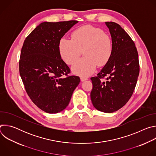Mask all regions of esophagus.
Returning <instances> with one entry per match:
<instances>
[{
  "mask_svg": "<svg viewBox=\"0 0 156 156\" xmlns=\"http://www.w3.org/2000/svg\"><path fill=\"white\" fill-rule=\"evenodd\" d=\"M81 81H86V80H87L88 79H87V78H86V77H81Z\"/></svg>",
  "mask_w": 156,
  "mask_h": 156,
  "instance_id": "esophagus-1",
  "label": "esophagus"
}]
</instances>
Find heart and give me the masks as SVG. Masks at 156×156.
Returning <instances> with one entry per match:
<instances>
[{
	"label": "heart",
	"mask_w": 156,
	"mask_h": 156,
	"mask_svg": "<svg viewBox=\"0 0 156 156\" xmlns=\"http://www.w3.org/2000/svg\"><path fill=\"white\" fill-rule=\"evenodd\" d=\"M58 49L62 60L73 64L83 52L84 57L78 60L72 66L74 74L86 77L95 71L97 66L105 65L113 54L111 37L101 29L87 25L75 30L72 39L62 37Z\"/></svg>",
	"instance_id": "1"
}]
</instances>
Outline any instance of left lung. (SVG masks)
Wrapping results in <instances>:
<instances>
[{
  "mask_svg": "<svg viewBox=\"0 0 156 156\" xmlns=\"http://www.w3.org/2000/svg\"><path fill=\"white\" fill-rule=\"evenodd\" d=\"M113 43V54L97 76L91 78V99L94 107L112 113L123 107L131 97L140 73L138 54L128 33L115 22H105ZM107 76V81L103 80Z\"/></svg>",
  "mask_w": 156,
  "mask_h": 156,
  "instance_id": "obj_1",
  "label": "left lung"
}]
</instances>
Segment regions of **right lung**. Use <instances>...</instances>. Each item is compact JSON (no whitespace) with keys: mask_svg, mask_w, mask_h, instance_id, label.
Instances as JSON below:
<instances>
[{"mask_svg":"<svg viewBox=\"0 0 156 156\" xmlns=\"http://www.w3.org/2000/svg\"><path fill=\"white\" fill-rule=\"evenodd\" d=\"M78 22H43L27 37L22 47L20 76L33 102L45 112L63 110L80 82L79 76L68 75L70 70L58 49L59 40Z\"/></svg>","mask_w":156,"mask_h":156,"instance_id":"1","label":"right lung"}]
</instances>
